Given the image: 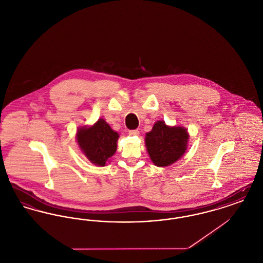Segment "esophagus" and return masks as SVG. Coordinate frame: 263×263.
<instances>
[{"label":"esophagus","instance_id":"34e87169","mask_svg":"<svg viewBox=\"0 0 263 263\" xmlns=\"http://www.w3.org/2000/svg\"><path fill=\"white\" fill-rule=\"evenodd\" d=\"M139 134H140V131L137 130V129H136V130H130V131H129V135H130V136H138Z\"/></svg>","mask_w":263,"mask_h":263}]
</instances>
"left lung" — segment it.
Returning <instances> with one entry per match:
<instances>
[{"label":"left lung","instance_id":"left-lung-1","mask_svg":"<svg viewBox=\"0 0 263 263\" xmlns=\"http://www.w3.org/2000/svg\"><path fill=\"white\" fill-rule=\"evenodd\" d=\"M187 129L180 126H167L157 121L146 134V147L152 162L157 166H168L178 161L187 149Z\"/></svg>","mask_w":263,"mask_h":263}]
</instances>
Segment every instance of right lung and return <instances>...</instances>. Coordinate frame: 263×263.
<instances>
[{"mask_svg": "<svg viewBox=\"0 0 263 263\" xmlns=\"http://www.w3.org/2000/svg\"><path fill=\"white\" fill-rule=\"evenodd\" d=\"M119 135L104 119L100 118L90 127H81L77 131V142L90 163L104 166L117 148Z\"/></svg>", "mask_w": 263, "mask_h": 263, "instance_id": "obj_1", "label": "right lung"}]
</instances>
